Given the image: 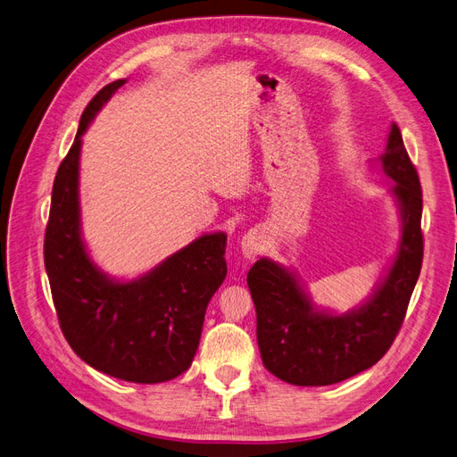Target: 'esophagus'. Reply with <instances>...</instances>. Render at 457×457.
Instances as JSON below:
<instances>
[{"mask_svg":"<svg viewBox=\"0 0 457 457\" xmlns=\"http://www.w3.org/2000/svg\"><path fill=\"white\" fill-rule=\"evenodd\" d=\"M263 243L266 241H263V233L260 229H250L248 233H245V237L241 241V250L245 258L254 260L262 253Z\"/></svg>","mask_w":457,"mask_h":457,"instance_id":"esophagus-1","label":"esophagus"}]
</instances>
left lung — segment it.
<instances>
[{
  "label": "left lung",
  "mask_w": 457,
  "mask_h": 457,
  "mask_svg": "<svg viewBox=\"0 0 457 457\" xmlns=\"http://www.w3.org/2000/svg\"><path fill=\"white\" fill-rule=\"evenodd\" d=\"M381 169L395 182L403 237L387 277L364 305L345 315L317 312L296 277L268 258L246 275L263 366L287 384L332 386L355 376L386 355L403 327L423 262V195L396 123Z\"/></svg>",
  "instance_id": "left-lung-1"
}]
</instances>
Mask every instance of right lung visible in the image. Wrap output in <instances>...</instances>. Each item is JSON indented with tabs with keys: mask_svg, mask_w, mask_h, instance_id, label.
<instances>
[{
	"mask_svg": "<svg viewBox=\"0 0 457 457\" xmlns=\"http://www.w3.org/2000/svg\"><path fill=\"white\" fill-rule=\"evenodd\" d=\"M123 83L100 89L81 115L54 176L43 256L58 325L76 355L117 379L161 384L186 372L195 357L204 312L228 273V237L203 235L129 283L113 281L91 262L79 229L81 137Z\"/></svg>",
	"mask_w": 457,
	"mask_h": 457,
	"instance_id": "right-lung-1",
	"label": "right lung"
}]
</instances>
